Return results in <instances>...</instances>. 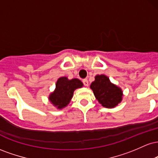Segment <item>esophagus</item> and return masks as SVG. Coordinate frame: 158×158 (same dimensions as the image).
<instances>
[{"instance_id":"1","label":"esophagus","mask_w":158,"mask_h":158,"mask_svg":"<svg viewBox=\"0 0 158 158\" xmlns=\"http://www.w3.org/2000/svg\"><path fill=\"white\" fill-rule=\"evenodd\" d=\"M82 82H83V84H84L85 86L88 87V85H89V82H88V79H83V80H82Z\"/></svg>"}]
</instances>
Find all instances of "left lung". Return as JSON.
I'll return each mask as SVG.
<instances>
[{
	"instance_id": "8db88e82",
	"label": "left lung",
	"mask_w": 158,
	"mask_h": 158,
	"mask_svg": "<svg viewBox=\"0 0 158 158\" xmlns=\"http://www.w3.org/2000/svg\"><path fill=\"white\" fill-rule=\"evenodd\" d=\"M94 96L98 102L105 108H114L122 101V89L110 82L106 75H97L90 85Z\"/></svg>"
}]
</instances>
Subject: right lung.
I'll list each match as a JSON object with an SVG mask.
<instances>
[{
	"label": "right lung",
	"instance_id": "1",
	"mask_svg": "<svg viewBox=\"0 0 158 158\" xmlns=\"http://www.w3.org/2000/svg\"><path fill=\"white\" fill-rule=\"evenodd\" d=\"M82 86L83 83L79 79L70 80L67 77H60L56 82L55 90L49 96V100L58 109H61L70 102L74 90Z\"/></svg>",
	"mask_w": 158,
	"mask_h": 158
}]
</instances>
